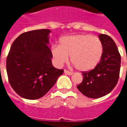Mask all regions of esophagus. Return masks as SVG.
Listing matches in <instances>:
<instances>
[{"instance_id": "34e87169", "label": "esophagus", "mask_w": 127, "mask_h": 127, "mask_svg": "<svg viewBox=\"0 0 127 127\" xmlns=\"http://www.w3.org/2000/svg\"><path fill=\"white\" fill-rule=\"evenodd\" d=\"M64 73H65L66 75H71L73 74V73L71 71H67V70H64Z\"/></svg>"}]
</instances>
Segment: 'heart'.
Wrapping results in <instances>:
<instances>
[{
    "label": "heart",
    "instance_id": "1",
    "mask_svg": "<svg viewBox=\"0 0 127 127\" xmlns=\"http://www.w3.org/2000/svg\"><path fill=\"white\" fill-rule=\"evenodd\" d=\"M51 52L58 66L66 63L70 56L71 62L79 71H89L99 63L103 45L97 36L78 34L63 36L60 39V45H54Z\"/></svg>",
    "mask_w": 127,
    "mask_h": 127
}]
</instances>
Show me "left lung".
<instances>
[{"mask_svg": "<svg viewBox=\"0 0 127 127\" xmlns=\"http://www.w3.org/2000/svg\"><path fill=\"white\" fill-rule=\"evenodd\" d=\"M103 45V53L97 66L83 72V81L77 88L87 97L98 98L107 95L117 84L121 56L114 40L108 35H98Z\"/></svg>", "mask_w": 127, "mask_h": 127, "instance_id": "8db88e82", "label": "left lung"}]
</instances>
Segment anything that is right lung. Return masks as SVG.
Instances as JSON below:
<instances>
[{
    "label": "right lung",
    "instance_id": "1",
    "mask_svg": "<svg viewBox=\"0 0 127 127\" xmlns=\"http://www.w3.org/2000/svg\"><path fill=\"white\" fill-rule=\"evenodd\" d=\"M49 29L21 34L13 41L7 58V73L10 84L18 95L38 99L55 84L64 70L54 67L48 45Z\"/></svg>",
    "mask_w": 127,
    "mask_h": 127
}]
</instances>
